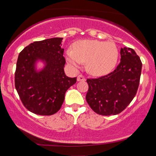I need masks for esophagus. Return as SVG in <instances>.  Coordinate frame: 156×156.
Listing matches in <instances>:
<instances>
[{
	"mask_svg": "<svg viewBox=\"0 0 156 156\" xmlns=\"http://www.w3.org/2000/svg\"><path fill=\"white\" fill-rule=\"evenodd\" d=\"M85 80H86L85 78H84L83 75H79L78 76V78H77V80L78 82H80V81H85Z\"/></svg>",
	"mask_w": 156,
	"mask_h": 156,
	"instance_id": "1",
	"label": "esophagus"
}]
</instances>
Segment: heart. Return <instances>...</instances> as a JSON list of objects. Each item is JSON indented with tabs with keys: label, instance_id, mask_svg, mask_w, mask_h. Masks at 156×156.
<instances>
[{
	"label": "heart",
	"instance_id": "1",
	"mask_svg": "<svg viewBox=\"0 0 156 156\" xmlns=\"http://www.w3.org/2000/svg\"><path fill=\"white\" fill-rule=\"evenodd\" d=\"M66 59L74 68L87 62V70L94 76H103L115 68L118 59V49L112 42L83 40L76 42L73 50L65 52Z\"/></svg>",
	"mask_w": 156,
	"mask_h": 156
}]
</instances>
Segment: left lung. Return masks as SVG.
Segmentation results:
<instances>
[{
	"label": "left lung",
	"instance_id": "obj_1",
	"mask_svg": "<svg viewBox=\"0 0 156 156\" xmlns=\"http://www.w3.org/2000/svg\"><path fill=\"white\" fill-rule=\"evenodd\" d=\"M120 56V62L113 72L87 80L86 100L98 114H118L130 104L138 91L142 66L140 58L127 47L121 48Z\"/></svg>",
	"mask_w": 156,
	"mask_h": 156
}]
</instances>
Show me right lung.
<instances>
[{"label": "right lung", "instance_id": "add662e5", "mask_svg": "<svg viewBox=\"0 0 156 156\" xmlns=\"http://www.w3.org/2000/svg\"><path fill=\"white\" fill-rule=\"evenodd\" d=\"M62 38L36 41L18 55L15 72V87L26 109L41 115H51L61 107L67 89L76 78L65 75ZM44 67L37 71V62Z\"/></svg>", "mask_w": 156, "mask_h": 156}]
</instances>
